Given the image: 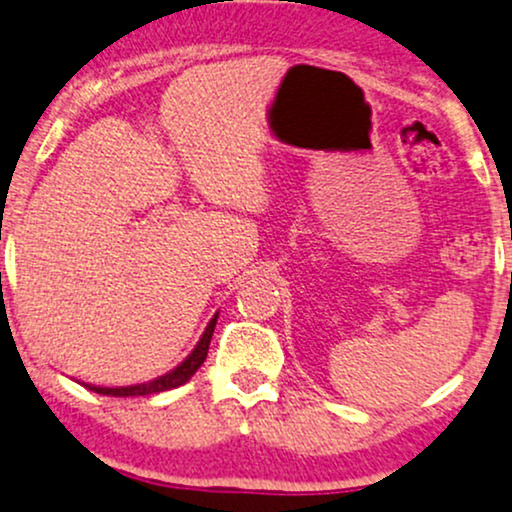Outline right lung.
I'll return each instance as SVG.
<instances>
[{
    "label": "right lung",
    "mask_w": 512,
    "mask_h": 512,
    "mask_svg": "<svg viewBox=\"0 0 512 512\" xmlns=\"http://www.w3.org/2000/svg\"><path fill=\"white\" fill-rule=\"evenodd\" d=\"M215 323H218V316L210 318L206 333H203V338L198 340V345L194 347V352H191L189 357H186L184 362L177 366V369H172L170 374L155 378V381L138 383V386H126V388H100V386H88V383H83V386H86L88 390H93V393L112 395V398H134V395H153V393H165V390L184 386V383L189 381V378L194 376L198 369H201V364L206 362L208 345H210V338H213Z\"/></svg>",
    "instance_id": "obj_1"
}]
</instances>
